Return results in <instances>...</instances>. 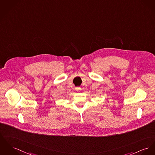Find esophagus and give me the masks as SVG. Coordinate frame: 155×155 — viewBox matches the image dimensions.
<instances>
[{
	"instance_id": "esophagus-1",
	"label": "esophagus",
	"mask_w": 155,
	"mask_h": 155,
	"mask_svg": "<svg viewBox=\"0 0 155 155\" xmlns=\"http://www.w3.org/2000/svg\"><path fill=\"white\" fill-rule=\"evenodd\" d=\"M76 91H77V92H80V91H81V87H76Z\"/></svg>"
}]
</instances>
